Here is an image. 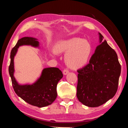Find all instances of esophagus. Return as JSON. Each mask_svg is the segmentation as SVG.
<instances>
[{"instance_id": "obj_1", "label": "esophagus", "mask_w": 128, "mask_h": 128, "mask_svg": "<svg viewBox=\"0 0 128 128\" xmlns=\"http://www.w3.org/2000/svg\"><path fill=\"white\" fill-rule=\"evenodd\" d=\"M68 72H69V70L66 69V68L63 70V74H64V75H66V74H67Z\"/></svg>"}]
</instances>
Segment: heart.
Segmentation results:
<instances>
[{"label": "heart", "instance_id": "b5f03b06", "mask_svg": "<svg viewBox=\"0 0 128 128\" xmlns=\"http://www.w3.org/2000/svg\"><path fill=\"white\" fill-rule=\"evenodd\" d=\"M57 53H66V62L70 68L77 69L87 64L91 52V46L88 41L80 38L63 40L54 48Z\"/></svg>", "mask_w": 128, "mask_h": 128}]
</instances>
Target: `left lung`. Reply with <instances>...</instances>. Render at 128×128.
<instances>
[{"mask_svg":"<svg viewBox=\"0 0 128 128\" xmlns=\"http://www.w3.org/2000/svg\"><path fill=\"white\" fill-rule=\"evenodd\" d=\"M91 56L89 63L77 72L76 96L84 105L95 108L113 98L118 89L121 65L117 54L107 41L102 42Z\"/></svg>","mask_w":128,"mask_h":128,"instance_id":"8db88e82","label":"left lung"}]
</instances>
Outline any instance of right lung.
I'll use <instances>...</instances> for the list:
<instances>
[{"label": "right lung", "instance_id": "right-lung-1", "mask_svg": "<svg viewBox=\"0 0 128 128\" xmlns=\"http://www.w3.org/2000/svg\"><path fill=\"white\" fill-rule=\"evenodd\" d=\"M38 41L34 38L24 37L19 40L10 53L11 62L8 67L13 88L18 96L28 104L42 108L52 104L57 97V85L63 76L58 68L44 69L40 79L32 85H19L14 77V58L20 46L30 45L38 46Z\"/></svg>", "mask_w": 128, "mask_h": 128}]
</instances>
